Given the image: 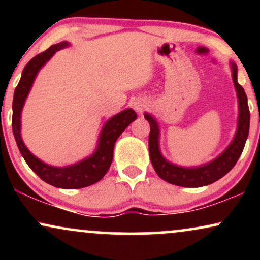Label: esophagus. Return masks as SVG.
I'll list each match as a JSON object with an SVG mask.
<instances>
[{
	"label": "esophagus",
	"mask_w": 260,
	"mask_h": 260,
	"mask_svg": "<svg viewBox=\"0 0 260 260\" xmlns=\"http://www.w3.org/2000/svg\"><path fill=\"white\" fill-rule=\"evenodd\" d=\"M133 107H134V110L139 113V115H142L143 111H144V109H145V103L143 100L138 99L133 103Z\"/></svg>",
	"instance_id": "esophagus-1"
}]
</instances>
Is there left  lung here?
Listing matches in <instances>:
<instances>
[{
  "label": "left lung",
  "mask_w": 260,
  "mask_h": 260,
  "mask_svg": "<svg viewBox=\"0 0 260 260\" xmlns=\"http://www.w3.org/2000/svg\"><path fill=\"white\" fill-rule=\"evenodd\" d=\"M232 72V80L238 99V118L237 129L235 137L229 147L214 160L203 164L201 166L184 168L176 164L170 162L162 156L160 151V127L156 118L150 113L145 112L144 117L150 124V134H149V154L153 164L154 170L160 178L175 186L197 188L208 186L220 180L231 170L240 159L242 154L246 140L249 133V109L247 103V95L244 89L237 82V66L230 62Z\"/></svg>",
  "instance_id": "1"
}]
</instances>
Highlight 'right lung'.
Instances as JSON below:
<instances>
[{
    "instance_id": "obj_1",
    "label": "right lung",
    "mask_w": 260,
    "mask_h": 260,
    "mask_svg": "<svg viewBox=\"0 0 260 260\" xmlns=\"http://www.w3.org/2000/svg\"><path fill=\"white\" fill-rule=\"evenodd\" d=\"M68 46H71L68 41H62L59 44L52 45L46 51L39 53L34 58H31L25 66L19 83L14 90L13 104H12V110H13L12 128H13L14 138H16L20 154L24 157L29 168L41 180L53 187L64 188V189H77V188L91 186L105 176L112 162L113 147H115L116 140L121 136L122 132L136 120L137 113L132 109H126L109 118L101 129L99 139H98V147L94 153L90 156L73 164V165L57 168V166L47 165L44 161L38 159L35 155H32L29 151V149L25 147L22 139V134H20V129H22L20 117H22L23 107H24L25 100L30 92L39 71L46 64V62L56 52Z\"/></svg>"
}]
</instances>
